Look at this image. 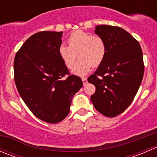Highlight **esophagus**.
<instances>
[{"mask_svg": "<svg viewBox=\"0 0 157 157\" xmlns=\"http://www.w3.org/2000/svg\"><path fill=\"white\" fill-rule=\"evenodd\" d=\"M82 80H83V85H86L87 83V78L86 77H82Z\"/></svg>", "mask_w": 157, "mask_h": 157, "instance_id": "1", "label": "esophagus"}]
</instances>
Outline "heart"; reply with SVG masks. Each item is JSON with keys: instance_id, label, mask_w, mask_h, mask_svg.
Returning <instances> with one entry per match:
<instances>
[{"instance_id": "1", "label": "heart", "mask_w": 157, "mask_h": 157, "mask_svg": "<svg viewBox=\"0 0 157 157\" xmlns=\"http://www.w3.org/2000/svg\"><path fill=\"white\" fill-rule=\"evenodd\" d=\"M67 43L68 46L61 44L58 47V55L69 69L74 67L77 57L80 58L73 70L77 75H85L92 67H99L105 57L106 45L99 35H92L81 29L76 30L70 34Z\"/></svg>"}]
</instances>
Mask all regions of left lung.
<instances>
[{
  "mask_svg": "<svg viewBox=\"0 0 157 157\" xmlns=\"http://www.w3.org/2000/svg\"><path fill=\"white\" fill-rule=\"evenodd\" d=\"M96 34L104 39L106 54L89 83L96 86L90 99L95 109L107 117L122 113L134 100L144 73L138 41L118 26L99 25Z\"/></svg>",
  "mask_w": 157,
  "mask_h": 157,
  "instance_id": "left-lung-1",
  "label": "left lung"
}]
</instances>
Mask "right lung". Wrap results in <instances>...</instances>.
<instances>
[{"mask_svg": "<svg viewBox=\"0 0 157 157\" xmlns=\"http://www.w3.org/2000/svg\"><path fill=\"white\" fill-rule=\"evenodd\" d=\"M62 32L35 33L15 55L14 80L29 110L52 124L64 120L73 96L83 86L78 76L71 75L58 53Z\"/></svg>", "mask_w": 157, "mask_h": 157, "instance_id": "add662e5", "label": "right lung"}]
</instances>
